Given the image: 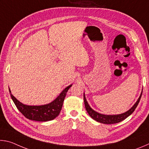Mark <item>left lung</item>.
<instances>
[{"label": "left lung", "mask_w": 149, "mask_h": 149, "mask_svg": "<svg viewBox=\"0 0 149 149\" xmlns=\"http://www.w3.org/2000/svg\"><path fill=\"white\" fill-rule=\"evenodd\" d=\"M143 91H141V95L137 99V101L134 104V105L130 108L129 110L126 111L125 112L122 113V114H116V115H106V114H102L96 112L93 109L91 108L90 106L88 104V102L86 100V98H85V93H84V104L85 107V109H86L87 112L88 114L91 117L93 120L97 121L98 122L104 123V124H112V123H116L118 122H120L125 120V118H127L129 116H130L132 113L134 112L135 108H137L139 102L140 101L141 95H142Z\"/></svg>", "instance_id": "8db88e82"}]
</instances>
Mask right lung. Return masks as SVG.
<instances>
[{
	"label": "right lung",
	"mask_w": 149,
	"mask_h": 149,
	"mask_svg": "<svg viewBox=\"0 0 149 149\" xmlns=\"http://www.w3.org/2000/svg\"><path fill=\"white\" fill-rule=\"evenodd\" d=\"M70 85L65 88L61 93L53 101L49 104L40 106H29L19 102L11 93L9 88V92L12 100L16 106L17 109L27 119L38 121V122H47L56 118L59 115L62 108L63 102L68 91L72 87Z\"/></svg>",
	"instance_id": "right-lung-1"
}]
</instances>
